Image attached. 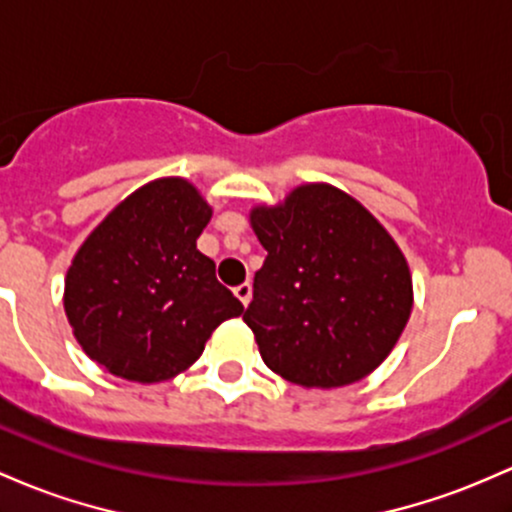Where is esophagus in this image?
Segmentation results:
<instances>
[{
	"instance_id": "1",
	"label": "esophagus",
	"mask_w": 512,
	"mask_h": 512,
	"mask_svg": "<svg viewBox=\"0 0 512 512\" xmlns=\"http://www.w3.org/2000/svg\"><path fill=\"white\" fill-rule=\"evenodd\" d=\"M233 294L238 296V299H240V303H243V306H247V303H250V299H252V286H250V282H243V284L235 286Z\"/></svg>"
}]
</instances>
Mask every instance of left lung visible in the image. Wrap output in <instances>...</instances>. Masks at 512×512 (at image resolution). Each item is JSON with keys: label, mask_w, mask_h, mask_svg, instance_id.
Wrapping results in <instances>:
<instances>
[{"label": "left lung", "mask_w": 512, "mask_h": 512, "mask_svg": "<svg viewBox=\"0 0 512 512\" xmlns=\"http://www.w3.org/2000/svg\"><path fill=\"white\" fill-rule=\"evenodd\" d=\"M247 218L267 260L243 320L267 367L303 389L372 374L413 311L411 267L389 230L328 182L299 184Z\"/></svg>", "instance_id": "8db88e82"}]
</instances>
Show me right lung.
I'll use <instances>...</instances> for the list:
<instances>
[{"mask_svg":"<svg viewBox=\"0 0 512 512\" xmlns=\"http://www.w3.org/2000/svg\"><path fill=\"white\" fill-rule=\"evenodd\" d=\"M213 209L184 177L128 194L77 247L63 306L84 355L119 379L157 384L187 372L243 303L196 250Z\"/></svg>","mask_w":512,"mask_h":512,"instance_id":"obj_1","label":"right lung"}]
</instances>
